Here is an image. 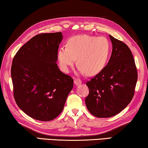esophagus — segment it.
Listing matches in <instances>:
<instances>
[{"label": "esophagus", "instance_id": "34e87169", "mask_svg": "<svg viewBox=\"0 0 148 148\" xmlns=\"http://www.w3.org/2000/svg\"><path fill=\"white\" fill-rule=\"evenodd\" d=\"M74 83L75 85H76V86H78V85L82 84V80H80V79H77V78H75L74 81Z\"/></svg>", "mask_w": 148, "mask_h": 148}]
</instances>
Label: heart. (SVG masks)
I'll list each match as a JSON object with an SVG mask.
<instances>
[{
    "label": "heart",
    "instance_id": "heart-1",
    "mask_svg": "<svg viewBox=\"0 0 148 148\" xmlns=\"http://www.w3.org/2000/svg\"><path fill=\"white\" fill-rule=\"evenodd\" d=\"M111 49V43L106 37L77 35L69 40L66 47H59L57 59L61 69L67 72L77 58L79 72L93 76L104 69Z\"/></svg>",
    "mask_w": 148,
    "mask_h": 148
}]
</instances>
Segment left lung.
Here are the masks:
<instances>
[{
    "label": "left lung",
    "instance_id": "left-lung-1",
    "mask_svg": "<svg viewBox=\"0 0 148 148\" xmlns=\"http://www.w3.org/2000/svg\"><path fill=\"white\" fill-rule=\"evenodd\" d=\"M112 51L108 64L86 83L89 93L85 102L87 110L97 117L116 116L133 98L138 73L129 47L109 35Z\"/></svg>",
    "mask_w": 148,
    "mask_h": 148
}]
</instances>
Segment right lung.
I'll return each instance as SVG.
<instances>
[{"label":"right lung","instance_id":"right-lung-1","mask_svg":"<svg viewBox=\"0 0 148 148\" xmlns=\"http://www.w3.org/2000/svg\"><path fill=\"white\" fill-rule=\"evenodd\" d=\"M61 32L36 35L14 56L11 68L15 101L32 118L54 119L61 113L73 88V79L56 63Z\"/></svg>","mask_w":148,"mask_h":148}]
</instances>
